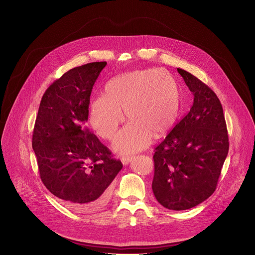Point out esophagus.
<instances>
[{"label":"esophagus","instance_id":"1","mask_svg":"<svg viewBox=\"0 0 255 255\" xmlns=\"http://www.w3.org/2000/svg\"><path fill=\"white\" fill-rule=\"evenodd\" d=\"M131 159H132V156H123V157L121 158V160H122V163H123L124 165L128 164V163L131 161Z\"/></svg>","mask_w":255,"mask_h":255}]
</instances>
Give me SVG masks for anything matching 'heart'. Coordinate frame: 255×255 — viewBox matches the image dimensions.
<instances>
[{"mask_svg": "<svg viewBox=\"0 0 255 255\" xmlns=\"http://www.w3.org/2000/svg\"><path fill=\"white\" fill-rule=\"evenodd\" d=\"M180 109L176 80L163 69L127 72L112 79L105 95L91 104L90 123L104 139L114 138L126 117L131 121L119 133L114 148L130 153L146 147L151 136L160 137L174 124Z\"/></svg>", "mask_w": 255, "mask_h": 255, "instance_id": "b5f03b06", "label": "heart"}]
</instances>
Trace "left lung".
Returning <instances> with one entry per match:
<instances>
[{"label": "left lung", "instance_id": "obj_1", "mask_svg": "<svg viewBox=\"0 0 255 255\" xmlns=\"http://www.w3.org/2000/svg\"><path fill=\"white\" fill-rule=\"evenodd\" d=\"M177 71L194 95V104L155 147L152 191L164 208L181 211L201 204L215 192L229 139L216 94L187 70Z\"/></svg>", "mask_w": 255, "mask_h": 255}]
</instances>
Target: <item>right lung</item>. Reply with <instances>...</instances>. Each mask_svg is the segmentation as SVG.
I'll use <instances>...</instances> for the list:
<instances>
[{
    "mask_svg": "<svg viewBox=\"0 0 255 255\" xmlns=\"http://www.w3.org/2000/svg\"><path fill=\"white\" fill-rule=\"evenodd\" d=\"M106 61L66 71L45 91L36 117L32 147L46 189L77 212L102 209L120 160L87 127L90 97Z\"/></svg>",
    "mask_w": 255,
    "mask_h": 255,
    "instance_id": "add662e5",
    "label": "right lung"
}]
</instances>
